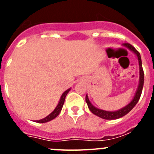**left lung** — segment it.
Returning <instances> with one entry per match:
<instances>
[{"instance_id":"left-lung-1","label":"left lung","mask_w":154,"mask_h":154,"mask_svg":"<svg viewBox=\"0 0 154 154\" xmlns=\"http://www.w3.org/2000/svg\"><path fill=\"white\" fill-rule=\"evenodd\" d=\"M123 47H126V48H128L129 50H130L131 51H133L137 57V59H138L139 62V70H140V77H139V84L138 87H137V89L136 91V93L134 95V97L133 98V99L131 100L129 104H127L126 106L123 107V108L119 109L118 110H116V111H106V110H103L101 109L96 108V106H94L91 103V102L89 101V97H88V95H86L85 96V102H86L87 105H88V107H89V110L93 114H95L96 116H99V117L102 118V119H119V118L123 117L125 115L128 113L129 112H130L133 108L135 106L137 103H138L139 99L140 98L141 93H142L143 87V82H144V73L142 67V61H141V57L140 54L139 53V51L136 49L135 48L133 47L130 44H128V43H124L123 44Z\"/></svg>"}]
</instances>
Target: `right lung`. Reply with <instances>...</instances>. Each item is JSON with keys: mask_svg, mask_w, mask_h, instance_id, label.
I'll list each match as a JSON object with an SVG mask.
<instances>
[{"mask_svg": "<svg viewBox=\"0 0 154 154\" xmlns=\"http://www.w3.org/2000/svg\"><path fill=\"white\" fill-rule=\"evenodd\" d=\"M71 90V88L68 89L67 90L65 91V92L62 93V95L61 96L60 99H59V102H58V105L56 106L55 109L53 110L52 112L49 114L48 116H47L46 117H45L44 119H39V120H35V123H47V122H49V121L52 120V119H55V117H57L58 116V114L60 113L61 111H62V106H63L64 103H65V99L66 96H67V94L69 93V91Z\"/></svg>", "mask_w": 154, "mask_h": 154, "instance_id": "1", "label": "right lung"}]
</instances>
